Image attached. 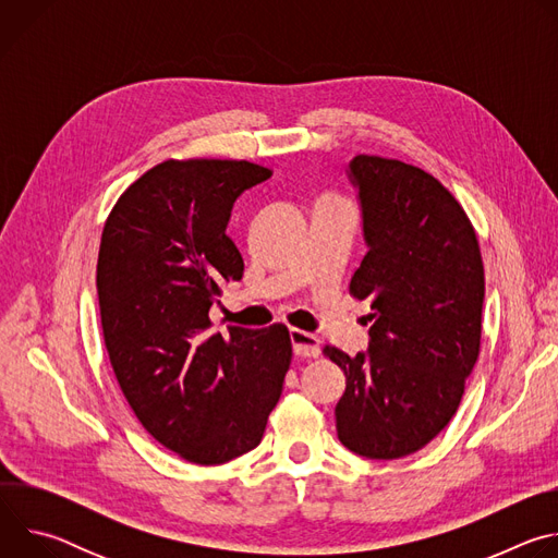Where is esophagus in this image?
Instances as JSON below:
<instances>
[{
    "label": "esophagus",
    "mask_w": 558,
    "mask_h": 558,
    "mask_svg": "<svg viewBox=\"0 0 558 558\" xmlns=\"http://www.w3.org/2000/svg\"><path fill=\"white\" fill-rule=\"evenodd\" d=\"M289 338H291V344H293V353L298 357H317V355H320V340H317L315 336H311L306 331H300V329H293Z\"/></svg>",
    "instance_id": "esophagus-1"
}]
</instances>
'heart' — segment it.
<instances>
[{
    "instance_id": "heart-1",
    "label": "heart",
    "mask_w": 558,
    "mask_h": 558,
    "mask_svg": "<svg viewBox=\"0 0 558 558\" xmlns=\"http://www.w3.org/2000/svg\"><path fill=\"white\" fill-rule=\"evenodd\" d=\"M325 201H336V203H340V201H338V198H333V196H327Z\"/></svg>"
}]
</instances>
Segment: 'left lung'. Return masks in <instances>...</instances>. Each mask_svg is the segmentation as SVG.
Masks as SVG:
<instances>
[{
    "label": "left lung",
    "instance_id": "8db88e82",
    "mask_svg": "<svg viewBox=\"0 0 558 558\" xmlns=\"http://www.w3.org/2000/svg\"><path fill=\"white\" fill-rule=\"evenodd\" d=\"M368 252L351 278L371 300L366 353H323L347 375L340 441L368 459H400L452 420L482 347L484 263L461 203L422 168L360 154L351 161Z\"/></svg>",
    "mask_w": 558,
    "mask_h": 558
}]
</instances>
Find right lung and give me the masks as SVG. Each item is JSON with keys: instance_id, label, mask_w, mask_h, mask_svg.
<instances>
[{"instance_id": "add662e5", "label": "right lung", "mask_w": 558, "mask_h": 558, "mask_svg": "<svg viewBox=\"0 0 558 558\" xmlns=\"http://www.w3.org/2000/svg\"><path fill=\"white\" fill-rule=\"evenodd\" d=\"M271 170L168 158L112 207L97 293L110 364L143 428L181 459L216 465L263 439L291 364L284 325L209 333V306L245 263L227 235L235 198Z\"/></svg>"}]
</instances>
